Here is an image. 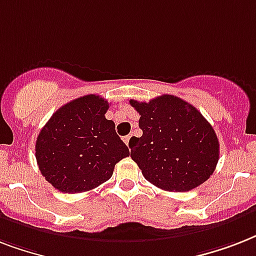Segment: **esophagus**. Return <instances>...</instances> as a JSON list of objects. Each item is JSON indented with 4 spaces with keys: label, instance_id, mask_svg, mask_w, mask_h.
Masks as SVG:
<instances>
[{
    "label": "esophagus",
    "instance_id": "obj_1",
    "mask_svg": "<svg viewBox=\"0 0 256 256\" xmlns=\"http://www.w3.org/2000/svg\"><path fill=\"white\" fill-rule=\"evenodd\" d=\"M132 136H124V144H128V148H132Z\"/></svg>",
    "mask_w": 256,
    "mask_h": 256
}]
</instances>
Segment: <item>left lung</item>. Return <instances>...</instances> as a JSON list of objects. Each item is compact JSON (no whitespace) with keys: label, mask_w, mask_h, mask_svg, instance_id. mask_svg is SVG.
I'll return each mask as SVG.
<instances>
[{"label":"left lung","mask_w":256,"mask_h":256,"mask_svg":"<svg viewBox=\"0 0 256 256\" xmlns=\"http://www.w3.org/2000/svg\"><path fill=\"white\" fill-rule=\"evenodd\" d=\"M130 104L140 112L144 132L132 138L130 156L148 182L182 192L210 178L219 160V140L200 112L170 94L150 102L130 100Z\"/></svg>","instance_id":"1"}]
</instances>
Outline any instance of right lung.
<instances>
[{"instance_id": "add662e5", "label": "right lung", "mask_w": 256, "mask_h": 256, "mask_svg": "<svg viewBox=\"0 0 256 256\" xmlns=\"http://www.w3.org/2000/svg\"><path fill=\"white\" fill-rule=\"evenodd\" d=\"M108 100L88 94L64 104L42 128L36 142L41 174L62 192H84L112 178L128 148L106 120Z\"/></svg>"}]
</instances>
